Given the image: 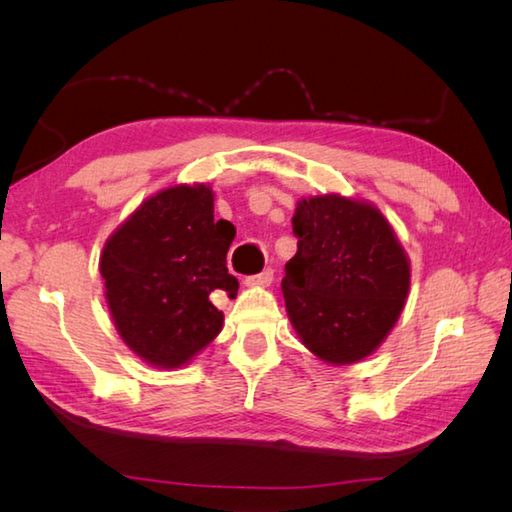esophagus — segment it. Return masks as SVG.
I'll use <instances>...</instances> for the list:
<instances>
[{
  "instance_id": "esophagus-1",
  "label": "esophagus",
  "mask_w": 512,
  "mask_h": 512,
  "mask_svg": "<svg viewBox=\"0 0 512 512\" xmlns=\"http://www.w3.org/2000/svg\"><path fill=\"white\" fill-rule=\"evenodd\" d=\"M273 279H275L273 268H266L264 273L246 277V279H244V286H248V288H266V286L273 284Z\"/></svg>"
}]
</instances>
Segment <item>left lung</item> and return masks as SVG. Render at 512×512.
I'll list each match as a JSON object with an SVG mask.
<instances>
[{"label":"left lung","mask_w":512,"mask_h":512,"mask_svg":"<svg viewBox=\"0 0 512 512\" xmlns=\"http://www.w3.org/2000/svg\"><path fill=\"white\" fill-rule=\"evenodd\" d=\"M292 231L297 255L281 279L292 328L325 363L363 361L405 308V248L374 204L339 193L301 198Z\"/></svg>","instance_id":"left-lung-1"}]
</instances>
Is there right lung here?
Listing matches in <instances>:
<instances>
[{"label":"right lung","instance_id":"obj_1","mask_svg":"<svg viewBox=\"0 0 512 512\" xmlns=\"http://www.w3.org/2000/svg\"><path fill=\"white\" fill-rule=\"evenodd\" d=\"M233 237L235 226L213 217L209 184L158 191L110 235L99 262L107 308L138 358L182 367L222 332L211 295H237L226 268Z\"/></svg>","mask_w":512,"mask_h":512}]
</instances>
